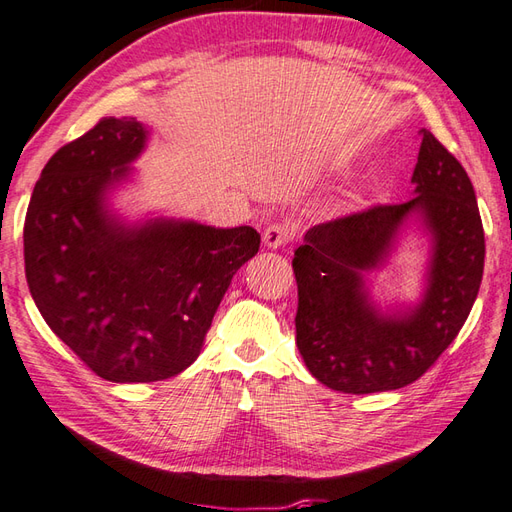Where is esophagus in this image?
Segmentation results:
<instances>
[{"label":"esophagus","mask_w":512,"mask_h":512,"mask_svg":"<svg viewBox=\"0 0 512 512\" xmlns=\"http://www.w3.org/2000/svg\"><path fill=\"white\" fill-rule=\"evenodd\" d=\"M296 237V227L290 220H279L264 231V242L268 248H281L285 244H290Z\"/></svg>","instance_id":"obj_1"}]
</instances>
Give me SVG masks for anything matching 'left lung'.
<instances>
[{
  "instance_id": "8db88e82",
  "label": "left lung",
  "mask_w": 512,
  "mask_h": 512,
  "mask_svg": "<svg viewBox=\"0 0 512 512\" xmlns=\"http://www.w3.org/2000/svg\"><path fill=\"white\" fill-rule=\"evenodd\" d=\"M417 196L316 224L296 248V347L310 373L349 395L417 382L465 325L484 270V229L460 161L421 130ZM421 210L435 233L431 288L406 319H382L365 301L361 272L381 263L398 224Z\"/></svg>"
}]
</instances>
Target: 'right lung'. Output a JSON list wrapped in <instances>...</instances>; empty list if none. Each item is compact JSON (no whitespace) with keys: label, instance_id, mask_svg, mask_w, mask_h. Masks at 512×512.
<instances>
[{"label":"right lung","instance_id":"add662e5","mask_svg":"<svg viewBox=\"0 0 512 512\" xmlns=\"http://www.w3.org/2000/svg\"><path fill=\"white\" fill-rule=\"evenodd\" d=\"M144 141L135 117H102L45 163L23 224L26 279L45 323L89 371L120 384L185 371L237 268L259 251L253 227L115 222L102 192Z\"/></svg>","mask_w":512,"mask_h":512}]
</instances>
